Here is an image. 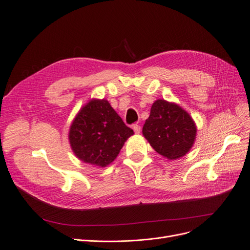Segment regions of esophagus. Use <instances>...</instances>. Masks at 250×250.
<instances>
[{
	"label": "esophagus",
	"mask_w": 250,
	"mask_h": 250,
	"mask_svg": "<svg viewBox=\"0 0 250 250\" xmlns=\"http://www.w3.org/2000/svg\"><path fill=\"white\" fill-rule=\"evenodd\" d=\"M132 129L134 130L135 133L139 134L141 132V126L138 124H134V125H132Z\"/></svg>",
	"instance_id": "34e87169"
}]
</instances>
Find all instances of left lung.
I'll use <instances>...</instances> for the list:
<instances>
[{
  "label": "left lung",
  "instance_id": "8db88e82",
  "mask_svg": "<svg viewBox=\"0 0 250 250\" xmlns=\"http://www.w3.org/2000/svg\"><path fill=\"white\" fill-rule=\"evenodd\" d=\"M195 122L179 105L158 99L151 106L143 135L152 148L168 160L186 155L196 139Z\"/></svg>",
  "mask_w": 250,
  "mask_h": 250
}]
</instances>
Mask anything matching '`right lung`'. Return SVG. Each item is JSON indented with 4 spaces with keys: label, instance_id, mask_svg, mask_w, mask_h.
<instances>
[{
    "label": "right lung",
    "instance_id": "obj_1",
    "mask_svg": "<svg viewBox=\"0 0 250 250\" xmlns=\"http://www.w3.org/2000/svg\"><path fill=\"white\" fill-rule=\"evenodd\" d=\"M132 134L107 100L93 99L73 120L69 140L80 161L103 168L116 160Z\"/></svg>",
    "mask_w": 250,
    "mask_h": 250
}]
</instances>
